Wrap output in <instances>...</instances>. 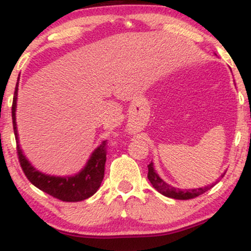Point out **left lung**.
I'll return each mask as SVG.
<instances>
[{"label": "left lung", "instance_id": "left-lung-1", "mask_svg": "<svg viewBox=\"0 0 251 251\" xmlns=\"http://www.w3.org/2000/svg\"><path fill=\"white\" fill-rule=\"evenodd\" d=\"M149 168V174H148V178L149 180L151 181L152 186L157 190L158 192H160V194L166 196V197H170V198H175V200H191V198H195L197 197V196H200L201 194H204V192H206L208 190H210L212 188V186L215 185V184H211V185H206L204 186V188H198V189H191V190H181V189H178V188H174V186H171L170 184L166 183V181H164L162 178L159 177V175L155 172L154 170V166H153V163H150L148 165ZM223 175H221V177H223Z\"/></svg>", "mask_w": 251, "mask_h": 251}]
</instances>
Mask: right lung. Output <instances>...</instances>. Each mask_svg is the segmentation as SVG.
Listing matches in <instances>:
<instances>
[{
  "instance_id": "1",
  "label": "right lung",
  "mask_w": 251,
  "mask_h": 251,
  "mask_svg": "<svg viewBox=\"0 0 251 251\" xmlns=\"http://www.w3.org/2000/svg\"><path fill=\"white\" fill-rule=\"evenodd\" d=\"M17 92H19V80H17L15 92H14L11 117H13L14 133H15L17 144V154H19L20 164L25 177L37 189L63 201H80L93 196L101 185L103 175H105L106 142H102L92 152L86 165L75 175L60 177V176L46 175L39 171L25 158L19 143V133H17L16 127Z\"/></svg>"
}]
</instances>
